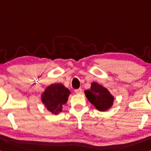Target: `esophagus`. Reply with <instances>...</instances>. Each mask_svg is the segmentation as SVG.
I'll use <instances>...</instances> for the list:
<instances>
[{
	"instance_id": "obj_1",
	"label": "esophagus",
	"mask_w": 151,
	"mask_h": 151,
	"mask_svg": "<svg viewBox=\"0 0 151 151\" xmlns=\"http://www.w3.org/2000/svg\"><path fill=\"white\" fill-rule=\"evenodd\" d=\"M75 91L76 94H81V93H83V90H82V88H78V89L75 90Z\"/></svg>"
}]
</instances>
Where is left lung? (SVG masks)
I'll list each match as a JSON object with an SVG mask.
<instances>
[{
  "mask_svg": "<svg viewBox=\"0 0 151 151\" xmlns=\"http://www.w3.org/2000/svg\"><path fill=\"white\" fill-rule=\"evenodd\" d=\"M86 97L100 111H105L112 106L114 97L107 88L104 86L93 82L89 89L85 91Z\"/></svg>",
  "mask_w": 151,
  "mask_h": 151,
  "instance_id": "8db88e82",
  "label": "left lung"
}]
</instances>
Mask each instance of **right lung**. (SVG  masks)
<instances>
[{
	"mask_svg": "<svg viewBox=\"0 0 151 151\" xmlns=\"http://www.w3.org/2000/svg\"><path fill=\"white\" fill-rule=\"evenodd\" d=\"M70 91L61 83H54L45 88L41 95V99L47 109L57 115L63 110V106L66 104Z\"/></svg>",
	"mask_w": 151,
	"mask_h": 151,
	"instance_id": "obj_1",
	"label": "right lung"
}]
</instances>
